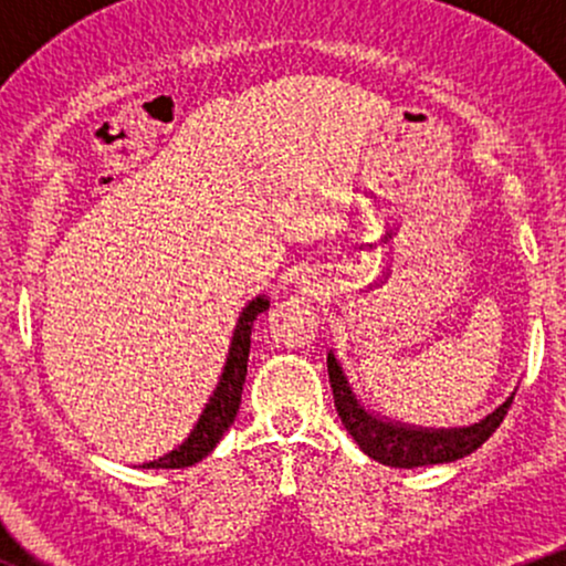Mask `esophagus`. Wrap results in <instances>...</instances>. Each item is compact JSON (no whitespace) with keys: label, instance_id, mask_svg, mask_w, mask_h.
<instances>
[{"label":"esophagus","instance_id":"esophagus-1","mask_svg":"<svg viewBox=\"0 0 566 566\" xmlns=\"http://www.w3.org/2000/svg\"><path fill=\"white\" fill-rule=\"evenodd\" d=\"M303 292H308V295H319L322 284H316L314 279H305V282H303Z\"/></svg>","mask_w":566,"mask_h":566}]
</instances>
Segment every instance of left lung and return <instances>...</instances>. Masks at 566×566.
Segmentation results:
<instances>
[{
  "mask_svg": "<svg viewBox=\"0 0 566 566\" xmlns=\"http://www.w3.org/2000/svg\"><path fill=\"white\" fill-rule=\"evenodd\" d=\"M327 373L335 396V409L340 415L346 431L354 437L361 452L382 465H391V469H418V465L452 463V460L465 458V454L479 450L495 433V428L503 423L513 396H516V391H513L495 412H490L484 420H479L473 426L415 428L394 423V420L382 418V415L369 412L356 399L354 388H350L346 373H343L340 361L335 359L333 350L327 354Z\"/></svg>",
  "mask_w": 566,
  "mask_h": 566,
  "instance_id": "obj_1",
  "label": "left lung"
}]
</instances>
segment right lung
Listing matches in <instances>:
<instances>
[{
    "mask_svg": "<svg viewBox=\"0 0 566 566\" xmlns=\"http://www.w3.org/2000/svg\"><path fill=\"white\" fill-rule=\"evenodd\" d=\"M269 308V297H255V301L247 303V308L239 314L237 329H233L229 359H226L223 375H220L218 388L212 391L207 407L201 409L197 426L188 433L184 444L175 447L172 452H167L165 458L146 463L143 469H188V465L199 463L201 458H207L216 444L229 431V426L237 418L239 405H242V386L247 378V359H250V335H252V322Z\"/></svg>",
    "mask_w": 566,
    "mask_h": 566,
    "instance_id": "1",
    "label": "right lung"
}]
</instances>
